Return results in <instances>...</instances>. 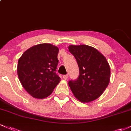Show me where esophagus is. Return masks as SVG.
I'll return each mask as SVG.
<instances>
[{
	"mask_svg": "<svg viewBox=\"0 0 131 131\" xmlns=\"http://www.w3.org/2000/svg\"><path fill=\"white\" fill-rule=\"evenodd\" d=\"M63 79L64 80H67L68 78V75H64L63 76Z\"/></svg>",
	"mask_w": 131,
	"mask_h": 131,
	"instance_id": "esophagus-1",
	"label": "esophagus"
}]
</instances>
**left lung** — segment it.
<instances>
[{"mask_svg":"<svg viewBox=\"0 0 131 131\" xmlns=\"http://www.w3.org/2000/svg\"><path fill=\"white\" fill-rule=\"evenodd\" d=\"M79 69V76L70 81L69 86L74 97L82 103L98 99L107 88L110 80V67L104 55L87 45L68 47Z\"/></svg>","mask_w":131,"mask_h":131,"instance_id":"left-lung-1","label":"left lung"}]
</instances>
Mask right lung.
Instances as JSON below:
<instances>
[{
  "label": "right lung",
  "instance_id": "1",
  "mask_svg": "<svg viewBox=\"0 0 131 131\" xmlns=\"http://www.w3.org/2000/svg\"><path fill=\"white\" fill-rule=\"evenodd\" d=\"M59 49L50 43H40L25 51L18 62L19 80L26 91L36 99L52 94L61 81L55 73Z\"/></svg>",
  "mask_w": 131,
  "mask_h": 131
}]
</instances>
